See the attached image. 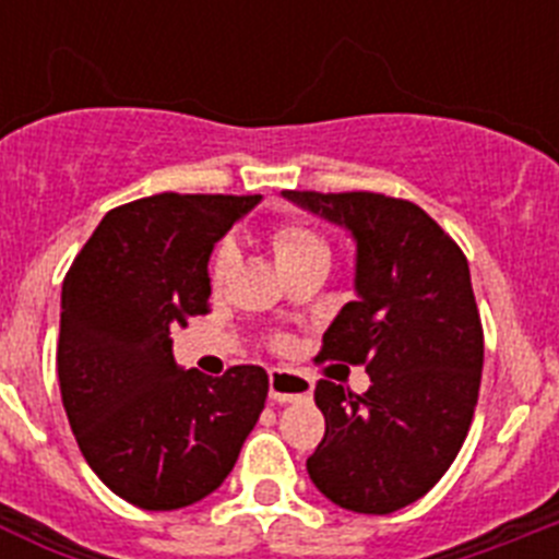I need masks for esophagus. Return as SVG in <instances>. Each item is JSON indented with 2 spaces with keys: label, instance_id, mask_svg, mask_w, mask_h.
<instances>
[{
  "label": "esophagus",
  "instance_id": "esophagus-1",
  "mask_svg": "<svg viewBox=\"0 0 559 559\" xmlns=\"http://www.w3.org/2000/svg\"><path fill=\"white\" fill-rule=\"evenodd\" d=\"M313 392V380L294 369H271L269 372V394L274 403H294L305 400Z\"/></svg>",
  "mask_w": 559,
  "mask_h": 559
}]
</instances>
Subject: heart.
Segmentation results:
<instances>
[{
	"label": "heart",
	"instance_id": "1",
	"mask_svg": "<svg viewBox=\"0 0 559 559\" xmlns=\"http://www.w3.org/2000/svg\"><path fill=\"white\" fill-rule=\"evenodd\" d=\"M271 246H274V257L280 265L290 263V260L308 254V251H319V249L328 251V246H324L322 237L313 235V231L305 229V226H299V224L276 226L274 235H271ZM231 257H235L231 254V246H221L218 254H215V260H212V283L215 285L224 283V276L229 274Z\"/></svg>",
	"mask_w": 559,
	"mask_h": 559
}]
</instances>
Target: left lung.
Here are the masks:
<instances>
[{
	"label": "left lung",
	"instance_id": "obj_1",
	"mask_svg": "<svg viewBox=\"0 0 559 559\" xmlns=\"http://www.w3.org/2000/svg\"><path fill=\"white\" fill-rule=\"evenodd\" d=\"M349 231L355 302L319 358L364 364V394L319 380L324 439L308 459L316 490L341 510L389 515L445 476L473 423L484 335L462 249L412 201L380 192H283Z\"/></svg>",
	"mask_w": 559,
	"mask_h": 559
}]
</instances>
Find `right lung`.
<instances>
[{"label":"right lung","instance_id":"add662e5","mask_svg":"<svg viewBox=\"0 0 559 559\" xmlns=\"http://www.w3.org/2000/svg\"><path fill=\"white\" fill-rule=\"evenodd\" d=\"M260 195L162 192L100 221L61 290L58 380L83 459L151 512L224 484L269 397L263 367L185 369L170 330L206 313L210 254Z\"/></svg>","mask_w":559,"mask_h":559}]
</instances>
